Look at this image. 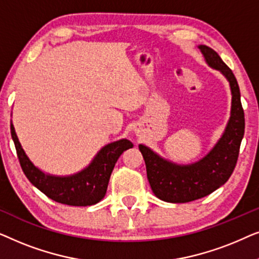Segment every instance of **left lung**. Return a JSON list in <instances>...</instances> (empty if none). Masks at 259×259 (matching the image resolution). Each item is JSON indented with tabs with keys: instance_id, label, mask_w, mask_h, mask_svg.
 I'll use <instances>...</instances> for the list:
<instances>
[{
	"instance_id": "1",
	"label": "left lung",
	"mask_w": 259,
	"mask_h": 259,
	"mask_svg": "<svg viewBox=\"0 0 259 259\" xmlns=\"http://www.w3.org/2000/svg\"><path fill=\"white\" fill-rule=\"evenodd\" d=\"M198 48L203 53L207 65L219 70L229 81L232 94L231 116L215 146L194 164H173L159 157L145 145H139L152 191L155 197L168 203H187L199 199L224 185L236 167L245 128L239 86L232 70L212 48L204 45Z\"/></svg>"
}]
</instances>
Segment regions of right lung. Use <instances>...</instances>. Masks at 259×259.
Segmentation results:
<instances>
[{
    "label": "right lung",
    "mask_w": 259,
    "mask_h": 259,
    "mask_svg": "<svg viewBox=\"0 0 259 259\" xmlns=\"http://www.w3.org/2000/svg\"><path fill=\"white\" fill-rule=\"evenodd\" d=\"M10 133L21 168L28 180L48 198L70 206H90L99 203L107 191L115 162L123 151L133 147L127 139L114 141L102 147L82 171L73 176L56 177L46 175L29 160L17 139L13 123H10Z\"/></svg>",
    "instance_id": "right-lung-1"
}]
</instances>
